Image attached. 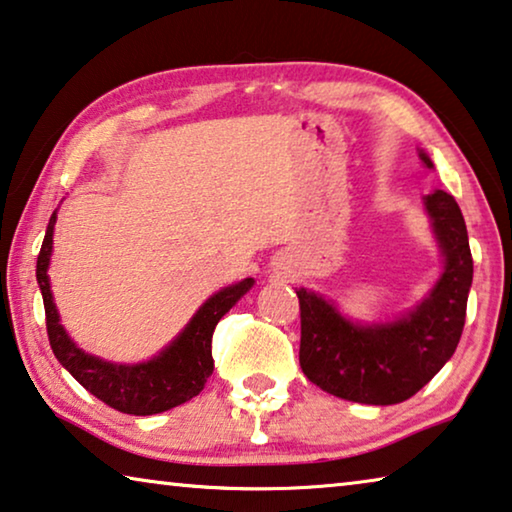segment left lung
I'll list each match as a JSON object with an SVG mask.
<instances>
[{
	"instance_id": "8db88e82",
	"label": "left lung",
	"mask_w": 512,
	"mask_h": 512,
	"mask_svg": "<svg viewBox=\"0 0 512 512\" xmlns=\"http://www.w3.org/2000/svg\"><path fill=\"white\" fill-rule=\"evenodd\" d=\"M426 166L431 159L419 154ZM444 273L415 312L396 323L358 328L312 291L298 289L300 369L323 392L339 399L392 405L415 396L460 342L474 262L465 218L446 191L426 196Z\"/></svg>"
}]
</instances>
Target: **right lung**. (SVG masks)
Listing matches in <instances>:
<instances>
[{"label": "right lung", "instance_id": "add662e5", "mask_svg": "<svg viewBox=\"0 0 512 512\" xmlns=\"http://www.w3.org/2000/svg\"><path fill=\"white\" fill-rule=\"evenodd\" d=\"M54 223L56 216L52 214L43 246H40L38 253L36 278L40 294H43L47 337H50V346L56 360L72 373V378L81 387H86L97 399L111 405L113 410L125 412V415H157V412L170 410L198 396L214 371L212 335L216 323L253 287V278H246L239 285L225 287L216 296L209 298L200 307L198 314L193 316L189 326L184 328L182 335L164 353H159L157 358L143 364H132V367H127V364H109L79 351L59 323V314H56L50 291V280H47Z\"/></svg>", "mask_w": 512, "mask_h": 512}]
</instances>
